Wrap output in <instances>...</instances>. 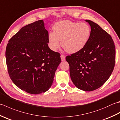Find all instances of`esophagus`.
I'll return each instance as SVG.
<instances>
[{"label": "esophagus", "mask_w": 120, "mask_h": 120, "mask_svg": "<svg viewBox=\"0 0 120 120\" xmlns=\"http://www.w3.org/2000/svg\"><path fill=\"white\" fill-rule=\"evenodd\" d=\"M60 57H61V60L62 61H64L65 60V55H62V54L61 55Z\"/></svg>", "instance_id": "obj_1"}]
</instances>
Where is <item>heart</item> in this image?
Instances as JSON below:
<instances>
[{
  "instance_id": "obj_1",
  "label": "heart",
  "mask_w": 120,
  "mask_h": 120,
  "mask_svg": "<svg viewBox=\"0 0 120 120\" xmlns=\"http://www.w3.org/2000/svg\"><path fill=\"white\" fill-rule=\"evenodd\" d=\"M53 32L48 35V44L52 50H57L61 45L68 53L79 52L88 44L91 35V29L85 22L70 21H60L53 25Z\"/></svg>"
}]
</instances>
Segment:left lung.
<instances>
[{"label": "left lung", "mask_w": 120, "mask_h": 120, "mask_svg": "<svg viewBox=\"0 0 120 120\" xmlns=\"http://www.w3.org/2000/svg\"><path fill=\"white\" fill-rule=\"evenodd\" d=\"M86 21L91 28L89 41L82 50L65 59L75 86L92 91L100 88L110 77L115 65L116 48L110 34L94 22Z\"/></svg>", "instance_id": "1"}]
</instances>
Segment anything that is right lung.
Segmentation results:
<instances>
[{"label":"right lung","mask_w":120,"mask_h":120,"mask_svg":"<svg viewBox=\"0 0 120 120\" xmlns=\"http://www.w3.org/2000/svg\"><path fill=\"white\" fill-rule=\"evenodd\" d=\"M48 32L43 20L22 27L9 41L6 63L10 78L22 90L45 92L52 86L61 62L60 54L48 46Z\"/></svg>","instance_id":"obj_1"}]
</instances>
